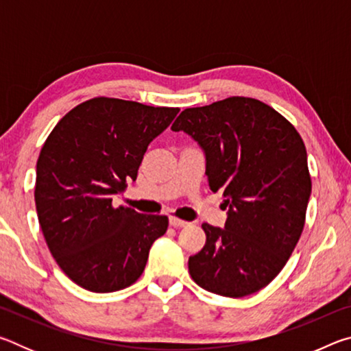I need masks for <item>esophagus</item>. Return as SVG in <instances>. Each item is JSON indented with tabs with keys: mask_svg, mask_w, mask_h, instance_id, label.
<instances>
[{
	"mask_svg": "<svg viewBox=\"0 0 351 351\" xmlns=\"http://www.w3.org/2000/svg\"><path fill=\"white\" fill-rule=\"evenodd\" d=\"M169 221L171 226H173V228H186V226H189L187 221H184V219H180L176 217H170Z\"/></svg>",
	"mask_w": 351,
	"mask_h": 351,
	"instance_id": "esophagus-1",
	"label": "esophagus"
}]
</instances>
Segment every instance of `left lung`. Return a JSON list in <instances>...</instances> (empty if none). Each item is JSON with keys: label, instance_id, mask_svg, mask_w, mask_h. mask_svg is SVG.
I'll use <instances>...</instances> for the list:
<instances>
[{"label": "left lung", "instance_id": "left-lung-1", "mask_svg": "<svg viewBox=\"0 0 351 351\" xmlns=\"http://www.w3.org/2000/svg\"><path fill=\"white\" fill-rule=\"evenodd\" d=\"M206 158L212 192L224 195L226 223H204L206 245L189 258L195 283L224 297L254 294L287 265L305 224L311 178L300 134L269 105L229 97L184 110L171 125Z\"/></svg>", "mask_w": 351, "mask_h": 351}]
</instances>
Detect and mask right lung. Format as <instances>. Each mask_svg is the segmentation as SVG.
<instances>
[{"label": "right lung", "instance_id": "1", "mask_svg": "<svg viewBox=\"0 0 351 351\" xmlns=\"http://www.w3.org/2000/svg\"><path fill=\"white\" fill-rule=\"evenodd\" d=\"M180 108L96 97L71 110L47 136L37 161L35 206L47 247L71 280L112 293L141 277L169 218L144 215L112 199L150 142Z\"/></svg>", "mask_w": 351, "mask_h": 351}]
</instances>
